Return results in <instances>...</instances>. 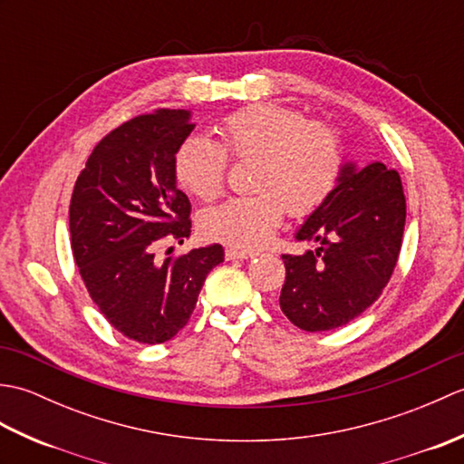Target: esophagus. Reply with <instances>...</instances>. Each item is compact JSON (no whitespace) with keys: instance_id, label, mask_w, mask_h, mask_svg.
Masks as SVG:
<instances>
[{"instance_id":"34e87169","label":"esophagus","mask_w":464,"mask_h":464,"mask_svg":"<svg viewBox=\"0 0 464 464\" xmlns=\"http://www.w3.org/2000/svg\"><path fill=\"white\" fill-rule=\"evenodd\" d=\"M255 251H249V249H239V247H227L225 249V257L227 259H251V257H255Z\"/></svg>"}]
</instances>
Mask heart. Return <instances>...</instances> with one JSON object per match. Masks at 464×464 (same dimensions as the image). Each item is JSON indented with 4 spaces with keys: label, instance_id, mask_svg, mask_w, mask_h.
Here are the masks:
<instances>
[{
    "label": "heart",
    "instance_id": "heart-1",
    "mask_svg": "<svg viewBox=\"0 0 464 464\" xmlns=\"http://www.w3.org/2000/svg\"><path fill=\"white\" fill-rule=\"evenodd\" d=\"M219 143L189 137L175 153V177L201 201L225 189L229 157L253 161L251 189L201 215L207 237L259 247L281 225L285 211L313 213L337 185L343 169L341 137L334 127L291 107L261 103L243 107L217 125Z\"/></svg>",
    "mask_w": 464,
    "mask_h": 464
}]
</instances>
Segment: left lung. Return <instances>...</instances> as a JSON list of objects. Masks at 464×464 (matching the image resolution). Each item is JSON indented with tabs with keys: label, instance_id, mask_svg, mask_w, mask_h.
Returning <instances> with one entry per match:
<instances>
[{
	"label": "left lung",
	"instance_id": "1",
	"mask_svg": "<svg viewBox=\"0 0 464 464\" xmlns=\"http://www.w3.org/2000/svg\"><path fill=\"white\" fill-rule=\"evenodd\" d=\"M407 201L401 175L374 161L347 163L331 195L301 225L295 239L313 243L303 255H283L279 304L299 329L343 327L369 309L397 267Z\"/></svg>",
	"mask_w": 464,
	"mask_h": 464
}]
</instances>
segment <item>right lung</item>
Instances as JSON below:
<instances>
[{"instance_id": "obj_1", "label": "right lung", "mask_w": 464, "mask_h": 464, "mask_svg": "<svg viewBox=\"0 0 464 464\" xmlns=\"http://www.w3.org/2000/svg\"><path fill=\"white\" fill-rule=\"evenodd\" d=\"M185 110L137 115L95 145L73 187L69 233L93 303L123 337L160 344L179 333L221 245L155 259L191 233V203L177 189L175 153L195 123Z\"/></svg>"}]
</instances>
